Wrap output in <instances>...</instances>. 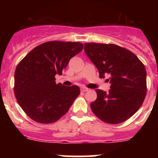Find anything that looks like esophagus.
I'll return each mask as SVG.
<instances>
[{"label": "esophagus", "instance_id": "esophagus-1", "mask_svg": "<svg viewBox=\"0 0 158 158\" xmlns=\"http://www.w3.org/2000/svg\"><path fill=\"white\" fill-rule=\"evenodd\" d=\"M80 89H81V91H82V92H87V91L89 90V89L85 88V87H81Z\"/></svg>", "mask_w": 158, "mask_h": 158}]
</instances>
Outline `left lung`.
I'll use <instances>...</instances> for the list:
<instances>
[{
    "instance_id": "8db88e82",
    "label": "left lung",
    "mask_w": 158,
    "mask_h": 158,
    "mask_svg": "<svg viewBox=\"0 0 158 158\" xmlns=\"http://www.w3.org/2000/svg\"><path fill=\"white\" fill-rule=\"evenodd\" d=\"M87 56L96 66L100 78L109 77V93L97 89L91 103L94 114L109 124H118L131 117L142 105L147 92L146 69L133 52L114 44H84Z\"/></svg>"
}]
</instances>
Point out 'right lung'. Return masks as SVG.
I'll list each match as a JSON object with an SVG mask.
<instances>
[{"mask_svg":"<svg viewBox=\"0 0 158 158\" xmlns=\"http://www.w3.org/2000/svg\"><path fill=\"white\" fill-rule=\"evenodd\" d=\"M79 42L50 41L35 47L20 62L14 73L17 102L35 122L49 124L64 115L80 94L77 85L56 83L70 59L80 52Z\"/></svg>","mask_w":158,"mask_h":158,"instance_id":"add662e5","label":"right lung"}]
</instances>
